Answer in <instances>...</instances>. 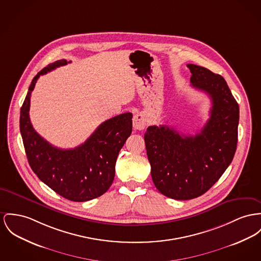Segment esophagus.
<instances>
[{
  "label": "esophagus",
  "instance_id": "1",
  "mask_svg": "<svg viewBox=\"0 0 261 261\" xmlns=\"http://www.w3.org/2000/svg\"><path fill=\"white\" fill-rule=\"evenodd\" d=\"M133 124L134 128L138 130H142L146 125V118L143 113H138L134 116L133 119Z\"/></svg>",
  "mask_w": 261,
  "mask_h": 261
}]
</instances>
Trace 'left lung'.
<instances>
[{
  "mask_svg": "<svg viewBox=\"0 0 261 261\" xmlns=\"http://www.w3.org/2000/svg\"><path fill=\"white\" fill-rule=\"evenodd\" d=\"M192 87L207 93L210 119L195 136L168 125H150L144 134L151 177L157 190L175 200L197 198L220 179L232 161L238 144L240 108L219 74L187 64Z\"/></svg>",
  "mask_w": 261,
  "mask_h": 261,
  "instance_id": "obj_1",
  "label": "left lung"
}]
</instances>
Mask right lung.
<instances>
[{"label": "right lung", "instance_id": "obj_1", "mask_svg": "<svg viewBox=\"0 0 261 261\" xmlns=\"http://www.w3.org/2000/svg\"><path fill=\"white\" fill-rule=\"evenodd\" d=\"M67 63L70 61L65 59L57 60L35 75L20 109L19 129L29 163L36 176L63 198L86 202L111 187L118 154L132 134L133 115L124 113L105 121L75 148H57L41 138L30 120L32 92L40 75Z\"/></svg>", "mask_w": 261, "mask_h": 261}]
</instances>
